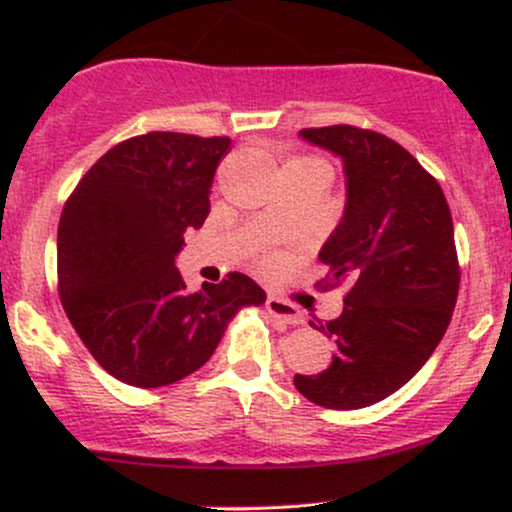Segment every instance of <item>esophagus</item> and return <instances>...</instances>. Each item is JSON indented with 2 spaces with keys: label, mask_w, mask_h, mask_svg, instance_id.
<instances>
[{
  "label": "esophagus",
  "mask_w": 512,
  "mask_h": 512,
  "mask_svg": "<svg viewBox=\"0 0 512 512\" xmlns=\"http://www.w3.org/2000/svg\"><path fill=\"white\" fill-rule=\"evenodd\" d=\"M267 313L276 317V320L286 322V325H303V313L296 308V305L284 301V298H276V296H269L267 298Z\"/></svg>",
  "instance_id": "obj_1"
}]
</instances>
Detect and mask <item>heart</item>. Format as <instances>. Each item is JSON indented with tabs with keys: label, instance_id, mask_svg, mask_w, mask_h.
<instances>
[{
	"label": "heart",
	"instance_id": "1",
	"mask_svg": "<svg viewBox=\"0 0 512 512\" xmlns=\"http://www.w3.org/2000/svg\"><path fill=\"white\" fill-rule=\"evenodd\" d=\"M286 166H315V168H325L327 170L325 163H322L320 158H315V156H298V158H293V161L286 163Z\"/></svg>",
	"mask_w": 512,
	"mask_h": 512
}]
</instances>
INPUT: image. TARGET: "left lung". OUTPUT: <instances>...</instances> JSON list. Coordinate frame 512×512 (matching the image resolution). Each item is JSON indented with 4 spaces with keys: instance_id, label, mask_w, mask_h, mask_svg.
I'll return each mask as SVG.
<instances>
[{
    "instance_id": "left-lung-1",
    "label": "left lung",
    "mask_w": 512,
    "mask_h": 512,
    "mask_svg": "<svg viewBox=\"0 0 512 512\" xmlns=\"http://www.w3.org/2000/svg\"><path fill=\"white\" fill-rule=\"evenodd\" d=\"M301 137L342 156L346 209L320 262L317 289L346 284L344 310L320 322L332 366L293 385L325 409H361L409 383L436 351L460 291L455 231L438 180L385 134L354 125Z\"/></svg>"
}]
</instances>
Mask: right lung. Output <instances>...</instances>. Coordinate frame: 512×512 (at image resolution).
Segmentation results:
<instances>
[{"label": "right lung", "mask_w": 512, "mask_h": 512, "mask_svg": "<svg viewBox=\"0 0 512 512\" xmlns=\"http://www.w3.org/2000/svg\"><path fill=\"white\" fill-rule=\"evenodd\" d=\"M228 137L149 132L88 168L57 228V291L98 366L134 387L178 383L209 361L228 320L262 305L250 276L187 291L175 255L209 214Z\"/></svg>", "instance_id": "add662e5"}]
</instances>
